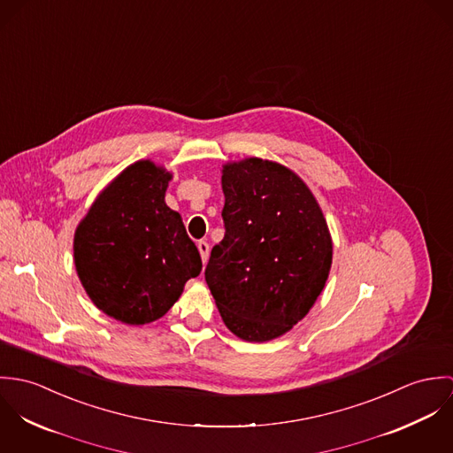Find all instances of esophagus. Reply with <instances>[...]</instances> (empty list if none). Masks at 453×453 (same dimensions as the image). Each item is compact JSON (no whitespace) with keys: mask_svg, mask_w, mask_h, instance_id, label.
<instances>
[{"mask_svg":"<svg viewBox=\"0 0 453 453\" xmlns=\"http://www.w3.org/2000/svg\"><path fill=\"white\" fill-rule=\"evenodd\" d=\"M196 248H198V251H200L202 261L207 263V258H209V244H207L205 241H198V242H196Z\"/></svg>","mask_w":453,"mask_h":453,"instance_id":"obj_1","label":"esophagus"}]
</instances>
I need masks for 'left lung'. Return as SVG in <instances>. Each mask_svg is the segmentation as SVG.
Returning a JSON list of instances; mask_svg holds the SVG:
<instances>
[{
	"instance_id": "8db88e82",
	"label": "left lung",
	"mask_w": 453,
	"mask_h": 453,
	"mask_svg": "<svg viewBox=\"0 0 453 453\" xmlns=\"http://www.w3.org/2000/svg\"><path fill=\"white\" fill-rule=\"evenodd\" d=\"M225 237L205 282L226 327L266 342L289 331L323 291L333 246L323 211L289 169L248 158L223 169Z\"/></svg>"
}]
</instances>
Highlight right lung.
Masks as SVG:
<instances>
[{
	"mask_svg": "<svg viewBox=\"0 0 453 453\" xmlns=\"http://www.w3.org/2000/svg\"><path fill=\"white\" fill-rule=\"evenodd\" d=\"M169 180L150 160L132 164L76 228L78 277L96 307L117 321H157L202 270L180 212L164 200Z\"/></svg>",
	"mask_w": 453,
	"mask_h": 453,
	"instance_id": "obj_1",
	"label": "right lung"
}]
</instances>
